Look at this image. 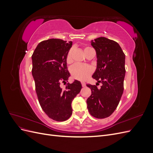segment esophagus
<instances>
[{
  "mask_svg": "<svg viewBox=\"0 0 153 153\" xmlns=\"http://www.w3.org/2000/svg\"><path fill=\"white\" fill-rule=\"evenodd\" d=\"M85 83L84 82H82V87H85Z\"/></svg>",
  "mask_w": 153,
  "mask_h": 153,
  "instance_id": "obj_1",
  "label": "esophagus"
}]
</instances>
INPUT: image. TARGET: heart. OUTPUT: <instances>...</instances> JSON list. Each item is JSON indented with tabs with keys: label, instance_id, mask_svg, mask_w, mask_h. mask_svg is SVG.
I'll return each instance as SVG.
<instances>
[{
	"label": "heart",
	"instance_id": "heart-1",
	"mask_svg": "<svg viewBox=\"0 0 153 153\" xmlns=\"http://www.w3.org/2000/svg\"><path fill=\"white\" fill-rule=\"evenodd\" d=\"M72 52L73 51L71 50H69V52L68 53L66 58V61L68 63L71 62V61ZM70 72L72 77L75 79L78 80H85L91 75V73H92V69L89 66L75 64L71 68Z\"/></svg>",
	"mask_w": 153,
	"mask_h": 153
}]
</instances>
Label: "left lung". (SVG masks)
Here are the masks:
<instances>
[{
    "label": "left lung",
    "instance_id": "1",
    "mask_svg": "<svg viewBox=\"0 0 153 153\" xmlns=\"http://www.w3.org/2000/svg\"><path fill=\"white\" fill-rule=\"evenodd\" d=\"M96 52L97 65L92 78L101 86L87 84L91 95L87 100V108L92 116L98 119L109 117L117 106L124 91L125 54L115 41L105 37L91 40Z\"/></svg>",
    "mask_w": 153,
    "mask_h": 153
}]
</instances>
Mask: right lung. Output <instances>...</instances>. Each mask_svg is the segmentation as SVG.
Returning a JSON list of instances; mask_svg holds the SVG:
<instances>
[{
	"mask_svg": "<svg viewBox=\"0 0 153 153\" xmlns=\"http://www.w3.org/2000/svg\"><path fill=\"white\" fill-rule=\"evenodd\" d=\"M71 46V41L50 39L39 43L32 55V75L39 104L46 114L57 121L70 117L71 102L82 89L76 80L68 83L64 90L59 86L70 76L66 58Z\"/></svg>",
	"mask_w": 153,
	"mask_h": 153,
	"instance_id": "add662e5",
	"label": "right lung"
}]
</instances>
